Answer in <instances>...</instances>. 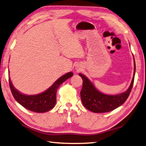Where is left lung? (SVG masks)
Instances as JSON below:
<instances>
[{
    "label": "left lung",
    "mask_w": 146,
    "mask_h": 146,
    "mask_svg": "<svg viewBox=\"0 0 146 146\" xmlns=\"http://www.w3.org/2000/svg\"><path fill=\"white\" fill-rule=\"evenodd\" d=\"M135 61L134 60V73L131 85L123 93L117 95H106L99 92L94 84L82 74H79L83 81L81 91V99L83 106L94 113H105L113 110L124 104L129 96L133 85L135 74Z\"/></svg>",
    "instance_id": "1"
}]
</instances>
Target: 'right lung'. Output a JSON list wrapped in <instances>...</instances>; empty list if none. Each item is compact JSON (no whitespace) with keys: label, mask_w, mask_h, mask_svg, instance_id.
I'll return each mask as SVG.
<instances>
[{"label":"right lung","mask_w":146,"mask_h":146,"mask_svg":"<svg viewBox=\"0 0 146 146\" xmlns=\"http://www.w3.org/2000/svg\"><path fill=\"white\" fill-rule=\"evenodd\" d=\"M73 76L72 72L65 74L56 80L50 87L43 92L36 95H25L15 88L9 78L11 93L18 103L30 111L37 113H44L54 108L56 102V92L59 86L67 79Z\"/></svg>","instance_id":"add662e5"}]
</instances>
